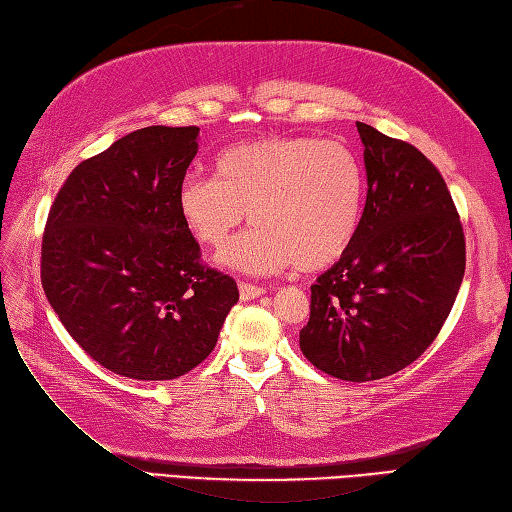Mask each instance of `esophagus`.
<instances>
[{
  "mask_svg": "<svg viewBox=\"0 0 512 512\" xmlns=\"http://www.w3.org/2000/svg\"><path fill=\"white\" fill-rule=\"evenodd\" d=\"M237 288H239V297H242V301H250V299H257V297L266 295V288L246 284V281H239Z\"/></svg>",
  "mask_w": 512,
  "mask_h": 512,
  "instance_id": "34e87169",
  "label": "esophagus"
}]
</instances>
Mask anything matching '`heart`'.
<instances>
[{
	"label": "heart",
	"mask_w": 512,
	"mask_h": 512,
	"mask_svg": "<svg viewBox=\"0 0 512 512\" xmlns=\"http://www.w3.org/2000/svg\"><path fill=\"white\" fill-rule=\"evenodd\" d=\"M217 178L189 173L178 187L187 231L209 248L255 222L217 262L248 275L334 264L358 231L365 176L352 149L312 136H266L215 158Z\"/></svg>",
	"instance_id": "heart-1"
}]
</instances>
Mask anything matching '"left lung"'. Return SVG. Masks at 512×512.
I'll return each instance as SVG.
<instances>
[{
	"instance_id": "obj_1",
	"label": "left lung",
	"mask_w": 512,
	"mask_h": 512,
	"mask_svg": "<svg viewBox=\"0 0 512 512\" xmlns=\"http://www.w3.org/2000/svg\"><path fill=\"white\" fill-rule=\"evenodd\" d=\"M367 176L350 248L317 279L303 356L367 383L411 365L436 339L464 277V233L440 171L402 140L356 123Z\"/></svg>"
}]
</instances>
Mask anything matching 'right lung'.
<instances>
[{"label": "right lung", "mask_w": 512, "mask_h": 512, "mask_svg": "<svg viewBox=\"0 0 512 512\" xmlns=\"http://www.w3.org/2000/svg\"><path fill=\"white\" fill-rule=\"evenodd\" d=\"M200 127L151 125L83 160L54 200L41 286L72 339L134 380H173L213 352L237 284L200 264L178 187Z\"/></svg>", "instance_id": "1"}]
</instances>
